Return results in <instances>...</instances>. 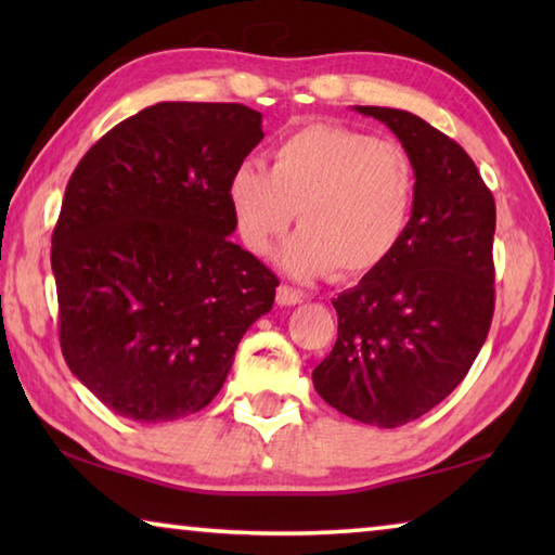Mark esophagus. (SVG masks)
Here are the masks:
<instances>
[{
	"label": "esophagus",
	"mask_w": 555,
	"mask_h": 555,
	"mask_svg": "<svg viewBox=\"0 0 555 555\" xmlns=\"http://www.w3.org/2000/svg\"><path fill=\"white\" fill-rule=\"evenodd\" d=\"M276 304L279 306H296V304H304V294L296 288H291L286 284H281L276 288Z\"/></svg>",
	"instance_id": "34e87169"
}]
</instances>
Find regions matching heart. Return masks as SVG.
I'll return each instance as SVG.
<instances>
[{
	"label": "heart",
	"instance_id": "b5f03b06",
	"mask_svg": "<svg viewBox=\"0 0 555 555\" xmlns=\"http://www.w3.org/2000/svg\"><path fill=\"white\" fill-rule=\"evenodd\" d=\"M228 205L244 247L267 255L294 218L304 222L279 249L294 276L345 279L377 271L406 237L418 205V166L406 146L343 125L288 131L271 146L269 171L240 164Z\"/></svg>",
	"mask_w": 555,
	"mask_h": 555
}]
</instances>
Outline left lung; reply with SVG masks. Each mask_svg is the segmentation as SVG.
<instances>
[{
    "label": "left lung",
    "mask_w": 555,
    "mask_h": 555,
    "mask_svg": "<svg viewBox=\"0 0 555 555\" xmlns=\"http://www.w3.org/2000/svg\"><path fill=\"white\" fill-rule=\"evenodd\" d=\"M387 125L418 166L399 249L333 300L337 340L313 387L379 428L438 406L473 367L494 313V198L465 149L406 109L354 107Z\"/></svg>",
    "instance_id": "8db88e82"
}]
</instances>
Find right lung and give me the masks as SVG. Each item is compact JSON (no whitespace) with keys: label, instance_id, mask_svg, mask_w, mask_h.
I'll use <instances>...</instances> for the list:
<instances>
[{"label":"right lung","instance_id":"obj_1","mask_svg":"<svg viewBox=\"0 0 555 555\" xmlns=\"http://www.w3.org/2000/svg\"><path fill=\"white\" fill-rule=\"evenodd\" d=\"M264 131L237 102H158L80 158L53 230L61 350L117 416L208 406L279 279L234 232L228 183Z\"/></svg>","mask_w":555,"mask_h":555}]
</instances>
